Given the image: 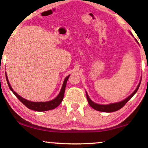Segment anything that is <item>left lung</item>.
Instances as JSON below:
<instances>
[{"instance_id": "8db88e82", "label": "left lung", "mask_w": 148, "mask_h": 148, "mask_svg": "<svg viewBox=\"0 0 148 148\" xmlns=\"http://www.w3.org/2000/svg\"><path fill=\"white\" fill-rule=\"evenodd\" d=\"M136 42H137V40H136ZM140 83H141V81L140 82L138 86H137L136 89L134 90V91L132 92V93L131 95H130V96L127 97V98H126L125 100H123V101H122L121 102H116V103H112V104H106V105L99 104L95 103V102H94L93 101H92L90 99V98L88 96V95H87V92H86V96H87V101H88V103H89L90 106H91L93 109L97 110V111L103 112H113L117 111V110H119V109H121V108L125 106V104H126L127 102H128L129 100L134 96V95L136 93V92L138 91V88H139Z\"/></svg>"}]
</instances>
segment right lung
Instances as JSON below:
<instances>
[{
	"mask_svg": "<svg viewBox=\"0 0 148 148\" xmlns=\"http://www.w3.org/2000/svg\"><path fill=\"white\" fill-rule=\"evenodd\" d=\"M69 76L70 75L64 79L63 84H62V88L61 89V91H60L59 94L58 95V96H57L56 98H55L54 99L51 100V101H47V102H31V101H28V100L23 99V97L19 96L18 94H17L16 92L14 91L13 89L12 88L10 84L9 83L8 77H7V75L6 74V81H7V83H8L9 88L12 92H13V93L16 95L17 98L27 108H28L31 110H34V111H38V112H44V111H47V110H53L54 108H56V107L58 106L61 103V102L62 101V99H63V97H64L65 87H66L67 80H68Z\"/></svg>",
	"mask_w": 148,
	"mask_h": 148,
	"instance_id": "obj_1",
	"label": "right lung"
}]
</instances>
